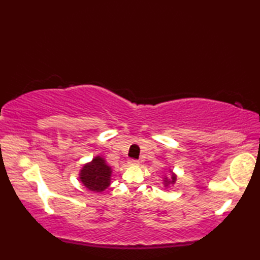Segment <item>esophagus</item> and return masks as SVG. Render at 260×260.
I'll return each mask as SVG.
<instances>
[{"label": "esophagus", "mask_w": 260, "mask_h": 260, "mask_svg": "<svg viewBox=\"0 0 260 260\" xmlns=\"http://www.w3.org/2000/svg\"><path fill=\"white\" fill-rule=\"evenodd\" d=\"M128 165H131V167H137V165H140V162L137 159H129Z\"/></svg>", "instance_id": "obj_1"}]
</instances>
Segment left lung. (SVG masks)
Returning <instances> with one entry per match:
<instances>
[{
    "mask_svg": "<svg viewBox=\"0 0 260 260\" xmlns=\"http://www.w3.org/2000/svg\"><path fill=\"white\" fill-rule=\"evenodd\" d=\"M169 171H170L171 175L170 176H167V175L163 176V180L162 181H163V185L164 186H172V185L175 184L176 180H178V175H176L171 169H169Z\"/></svg>",
    "mask_w": 260,
    "mask_h": 260,
    "instance_id": "1",
    "label": "left lung"
}]
</instances>
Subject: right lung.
Masks as SVG:
<instances>
[{"label":"right lung","instance_id":"right-lung-1","mask_svg":"<svg viewBox=\"0 0 260 260\" xmlns=\"http://www.w3.org/2000/svg\"><path fill=\"white\" fill-rule=\"evenodd\" d=\"M113 170L106 159L96 155L90 162L82 165L79 171V181L87 190L101 193L110 185Z\"/></svg>","mask_w":260,"mask_h":260}]
</instances>
